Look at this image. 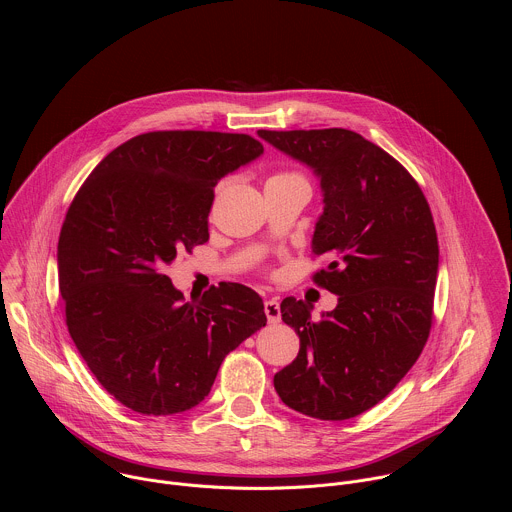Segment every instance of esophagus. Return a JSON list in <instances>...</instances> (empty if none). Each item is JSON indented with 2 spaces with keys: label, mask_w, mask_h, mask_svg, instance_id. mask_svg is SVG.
<instances>
[{
  "label": "esophagus",
  "mask_w": 512,
  "mask_h": 512,
  "mask_svg": "<svg viewBox=\"0 0 512 512\" xmlns=\"http://www.w3.org/2000/svg\"><path fill=\"white\" fill-rule=\"evenodd\" d=\"M265 310V316H267V322L269 324H277L281 320V308H279V300L277 298H271L265 302L263 306Z\"/></svg>",
  "instance_id": "obj_1"
}]
</instances>
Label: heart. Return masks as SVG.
<instances>
[{
	"instance_id": "1",
	"label": "heart",
	"mask_w": 512,
	"mask_h": 512,
	"mask_svg": "<svg viewBox=\"0 0 512 512\" xmlns=\"http://www.w3.org/2000/svg\"><path fill=\"white\" fill-rule=\"evenodd\" d=\"M277 176H291V174H277ZM275 178V176H273Z\"/></svg>"
}]
</instances>
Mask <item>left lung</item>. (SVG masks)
Masks as SVG:
<instances>
[{"label": "left lung", "instance_id": "left-lung-1", "mask_svg": "<svg viewBox=\"0 0 512 512\" xmlns=\"http://www.w3.org/2000/svg\"><path fill=\"white\" fill-rule=\"evenodd\" d=\"M257 135L318 178L312 251L330 263L316 281L338 296L320 320L304 302H281L300 352L273 377L275 391L308 417H356L397 387L427 342L440 263L429 204L397 160L350 129Z\"/></svg>", "mask_w": 512, "mask_h": 512}]
</instances>
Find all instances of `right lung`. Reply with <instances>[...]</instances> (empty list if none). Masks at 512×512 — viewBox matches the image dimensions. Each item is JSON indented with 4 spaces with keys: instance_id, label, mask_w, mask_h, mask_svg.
Here are the masks:
<instances>
[{
    "instance_id": "1",
    "label": "right lung",
    "mask_w": 512,
    "mask_h": 512,
    "mask_svg": "<svg viewBox=\"0 0 512 512\" xmlns=\"http://www.w3.org/2000/svg\"><path fill=\"white\" fill-rule=\"evenodd\" d=\"M245 133L152 131L105 156L72 200L58 239V285L72 342L97 381L143 415L196 407L223 358L265 326L241 283L184 302L164 267L208 241L218 180L255 162Z\"/></svg>"
}]
</instances>
